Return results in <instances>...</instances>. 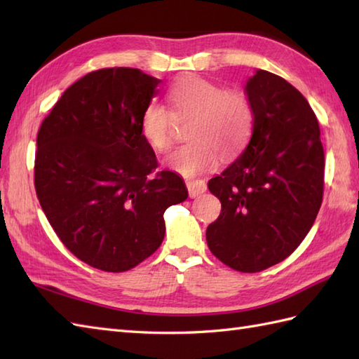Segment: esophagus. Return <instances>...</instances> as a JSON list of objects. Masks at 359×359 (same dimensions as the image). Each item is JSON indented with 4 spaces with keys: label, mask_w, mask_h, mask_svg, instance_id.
Masks as SVG:
<instances>
[{
    "label": "esophagus",
    "mask_w": 359,
    "mask_h": 359,
    "mask_svg": "<svg viewBox=\"0 0 359 359\" xmlns=\"http://www.w3.org/2000/svg\"><path fill=\"white\" fill-rule=\"evenodd\" d=\"M187 188H188L189 197H197V196H201V194L207 191V184H205V180H202V179L188 180Z\"/></svg>",
    "instance_id": "34e87169"
}]
</instances>
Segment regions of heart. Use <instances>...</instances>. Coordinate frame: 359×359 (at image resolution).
<instances>
[{
    "mask_svg": "<svg viewBox=\"0 0 359 359\" xmlns=\"http://www.w3.org/2000/svg\"><path fill=\"white\" fill-rule=\"evenodd\" d=\"M172 112L156 100L142 112L140 133L154 151L171 147L175 117H193L188 142L165 157V165L185 177L210 171L219 156L230 158L245 148L255 126V111L245 93L215 81L188 77L168 90Z\"/></svg>",
    "mask_w": 359,
    "mask_h": 359,
    "instance_id": "1",
    "label": "heart"
}]
</instances>
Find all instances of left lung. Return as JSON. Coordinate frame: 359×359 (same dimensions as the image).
<instances>
[{
  "label": "left lung",
  "instance_id": "1",
  "mask_svg": "<svg viewBox=\"0 0 359 359\" xmlns=\"http://www.w3.org/2000/svg\"><path fill=\"white\" fill-rule=\"evenodd\" d=\"M255 126L250 143L208 182L222 211L207 228L211 253L230 269L257 273L299 247L321 208L324 148L299 90L259 69L247 81Z\"/></svg>",
  "mask_w": 359,
  "mask_h": 359
}]
</instances>
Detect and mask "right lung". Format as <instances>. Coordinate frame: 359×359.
<instances>
[{
  "label": "right lung",
  "instance_id": "add662e5",
  "mask_svg": "<svg viewBox=\"0 0 359 359\" xmlns=\"http://www.w3.org/2000/svg\"><path fill=\"white\" fill-rule=\"evenodd\" d=\"M160 80L104 67L67 88L36 135L35 191L65 247L94 269L121 273L160 247L163 212L187 201L177 174L157 171L140 117Z\"/></svg>",
  "mask_w": 359,
  "mask_h": 359
}]
</instances>
